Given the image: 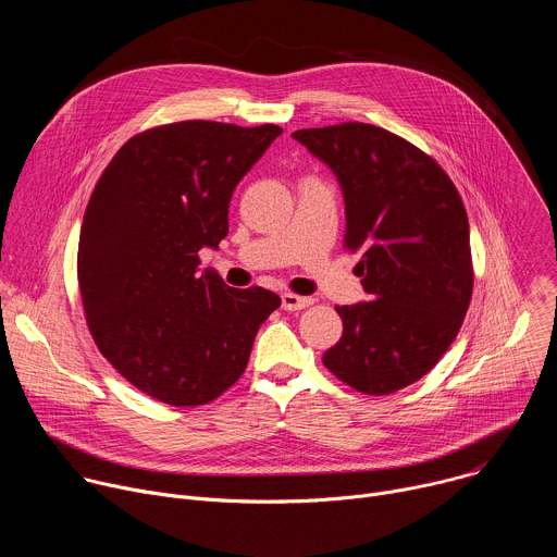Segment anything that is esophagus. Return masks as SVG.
Instances as JSON below:
<instances>
[{
	"mask_svg": "<svg viewBox=\"0 0 557 557\" xmlns=\"http://www.w3.org/2000/svg\"><path fill=\"white\" fill-rule=\"evenodd\" d=\"M310 304H312V297H299V295H293V293L282 295V308L284 310H301Z\"/></svg>",
	"mask_w": 557,
	"mask_h": 557,
	"instance_id": "obj_1",
	"label": "esophagus"
}]
</instances>
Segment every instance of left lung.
<instances>
[{"label": "left lung", "instance_id": "obj_1", "mask_svg": "<svg viewBox=\"0 0 557 557\" xmlns=\"http://www.w3.org/2000/svg\"><path fill=\"white\" fill-rule=\"evenodd\" d=\"M335 174L344 243L370 301L337 306L342 339L324 366L363 394H392L428 374L456 339L471 299L469 220L436 161L368 123L297 129Z\"/></svg>", "mask_w": 557, "mask_h": 557}]
</instances>
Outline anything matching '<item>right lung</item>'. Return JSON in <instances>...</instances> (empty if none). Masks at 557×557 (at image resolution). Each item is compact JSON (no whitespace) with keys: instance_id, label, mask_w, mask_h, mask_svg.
Wrapping results in <instances>:
<instances>
[{"instance_id":"right-lung-1","label":"right lung","mask_w":557,"mask_h":557,"mask_svg":"<svg viewBox=\"0 0 557 557\" xmlns=\"http://www.w3.org/2000/svg\"><path fill=\"white\" fill-rule=\"evenodd\" d=\"M282 134L183 121L129 138L101 174L78 237V288L101 355L170 406H202L249 363L282 299L231 288L200 249L228 233L233 189Z\"/></svg>"}]
</instances>
